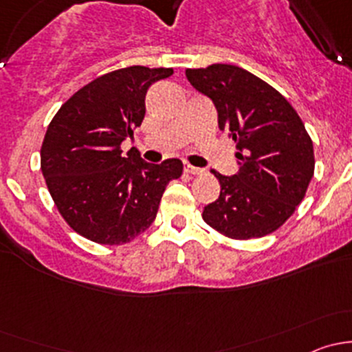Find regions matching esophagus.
<instances>
[{
    "label": "esophagus",
    "instance_id": "1",
    "mask_svg": "<svg viewBox=\"0 0 352 352\" xmlns=\"http://www.w3.org/2000/svg\"><path fill=\"white\" fill-rule=\"evenodd\" d=\"M184 172L189 173V175H199V173H202V170L197 168V166H192V165H189V163H187V165L184 166Z\"/></svg>",
    "mask_w": 352,
    "mask_h": 352
}]
</instances>
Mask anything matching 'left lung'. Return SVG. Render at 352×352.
Masks as SVG:
<instances>
[{
    "label": "left lung",
    "mask_w": 352,
    "mask_h": 352,
    "mask_svg": "<svg viewBox=\"0 0 352 352\" xmlns=\"http://www.w3.org/2000/svg\"><path fill=\"white\" fill-rule=\"evenodd\" d=\"M187 80L218 110L219 129L236 146L240 170H211L221 192L202 219L233 240L261 239L281 228L303 201L314 177L310 134L276 88L233 65L186 69Z\"/></svg>",
    "instance_id": "1"
}]
</instances>
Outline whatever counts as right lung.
I'll return each mask as SVG.
<instances>
[{
    "instance_id": "1",
    "label": "right lung",
    "mask_w": 352,
    "mask_h": 352,
    "mask_svg": "<svg viewBox=\"0 0 352 352\" xmlns=\"http://www.w3.org/2000/svg\"><path fill=\"white\" fill-rule=\"evenodd\" d=\"M170 74L172 67L110 71L81 87L52 117L41 170L59 214L83 239L129 243L150 228L165 187L182 175L180 160L151 165L120 150L143 122L148 88Z\"/></svg>"
}]
</instances>
